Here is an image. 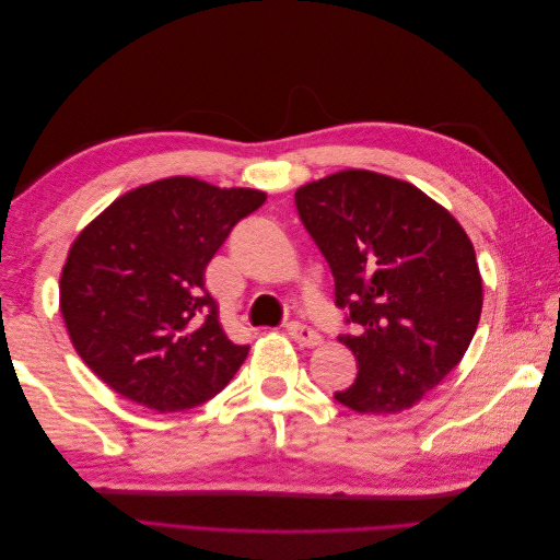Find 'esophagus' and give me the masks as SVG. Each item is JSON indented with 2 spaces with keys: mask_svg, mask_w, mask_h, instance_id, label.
I'll return each mask as SVG.
<instances>
[{
  "mask_svg": "<svg viewBox=\"0 0 560 560\" xmlns=\"http://www.w3.org/2000/svg\"><path fill=\"white\" fill-rule=\"evenodd\" d=\"M287 331H290V336L301 348H315L322 343V336L315 329H311L308 325H301V322H292V325H287Z\"/></svg>",
  "mask_w": 560,
  "mask_h": 560,
  "instance_id": "esophagus-1",
  "label": "esophagus"
}]
</instances>
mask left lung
<instances>
[{"mask_svg":"<svg viewBox=\"0 0 560 560\" xmlns=\"http://www.w3.org/2000/svg\"><path fill=\"white\" fill-rule=\"evenodd\" d=\"M296 208L358 331L338 338L358 378L334 397L358 413L411 409L460 364L479 327L483 282L457 219L411 182L334 173L296 189Z\"/></svg>","mask_w":560,"mask_h":560,"instance_id":"1","label":"left lung"}]
</instances>
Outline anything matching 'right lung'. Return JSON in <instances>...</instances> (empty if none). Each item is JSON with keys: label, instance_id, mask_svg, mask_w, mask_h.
I'll return each instance as SVG.
<instances>
[{"label": "right lung", "instance_id": "right-lung-1", "mask_svg": "<svg viewBox=\"0 0 560 560\" xmlns=\"http://www.w3.org/2000/svg\"><path fill=\"white\" fill-rule=\"evenodd\" d=\"M264 200L259 189L165 177L118 196L77 235L60 273V313L97 378L161 413L222 393L249 348L222 329L206 268Z\"/></svg>", "mask_w": 560, "mask_h": 560}]
</instances>
